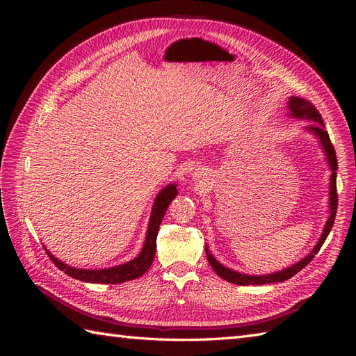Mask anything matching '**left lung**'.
Listing matches in <instances>:
<instances>
[{"mask_svg":"<svg viewBox=\"0 0 356 356\" xmlns=\"http://www.w3.org/2000/svg\"><path fill=\"white\" fill-rule=\"evenodd\" d=\"M289 111L291 115L298 117V118H307V120H312V123L309 126V131L314 132L322 143V147H324V152L327 153V159H328V163H330V169H331V181H330V207H331V215L330 218L325 224V229L324 233H322L319 242L316 243V246L314 248V251H312L306 258L303 260L298 261L297 264L291 266L285 270H281L277 273H272V275H263V276H250V275H242L238 272H233L230 268L221 266L217 260H215L213 255L209 252V248L208 245H204V251H207V258L211 264V267L213 268V272L217 273L220 277L225 279V281L230 282V284H236V285H264V284H273V282H284L286 279L293 277L296 273H298L301 268H305L312 260H314L315 255L318 254V251L321 250L322 243L325 242L328 233L331 232V227L334 224V220H336V212H337V157H336V149H334V145L330 141V135L325 131V124L324 120H322V117L319 114V111L315 108V105L309 102L305 98H294L289 99Z\"/></svg>","mask_w":356,"mask_h":356,"instance_id":"obj_1","label":"left lung"}]
</instances>
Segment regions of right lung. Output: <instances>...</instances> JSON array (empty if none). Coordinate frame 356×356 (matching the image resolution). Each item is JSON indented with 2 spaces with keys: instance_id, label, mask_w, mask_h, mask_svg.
I'll list each match as a JSON object with an SVG mask.
<instances>
[{
  "instance_id": "add662e5",
  "label": "right lung",
  "mask_w": 356,
  "mask_h": 356,
  "mask_svg": "<svg viewBox=\"0 0 356 356\" xmlns=\"http://www.w3.org/2000/svg\"><path fill=\"white\" fill-rule=\"evenodd\" d=\"M177 195H178V191H177L175 184H170L159 193V196L156 197V202L153 204V212H152V218H149V224H148L145 245L143 248L141 254H139L136 258H134L132 261L124 263V264L117 266V267H111V268H102V270H84V268L70 267L65 263L59 261L58 258L53 257L49 251H46V252L49 254L51 263H55V266L59 268V270L67 273L71 277L79 279V281H83V282L115 285V284H122L126 281H132V279L143 276L148 270V267L152 266V263L154 260V255H156V239H157L159 225L165 217L169 203L175 199Z\"/></svg>"
}]
</instances>
